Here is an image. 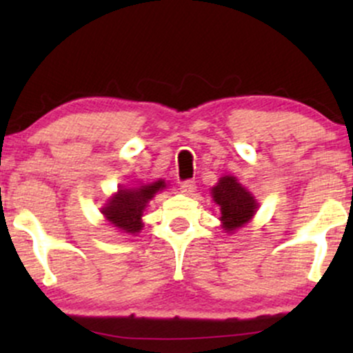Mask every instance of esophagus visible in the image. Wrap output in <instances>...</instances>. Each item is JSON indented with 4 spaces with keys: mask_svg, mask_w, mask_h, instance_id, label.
<instances>
[{
    "mask_svg": "<svg viewBox=\"0 0 353 353\" xmlns=\"http://www.w3.org/2000/svg\"><path fill=\"white\" fill-rule=\"evenodd\" d=\"M181 190L184 194H192L196 190V181H184L181 182Z\"/></svg>",
    "mask_w": 353,
    "mask_h": 353,
    "instance_id": "1",
    "label": "esophagus"
}]
</instances>
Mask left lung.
<instances>
[{
  "instance_id": "obj_1",
  "label": "left lung",
  "mask_w": 353,
  "mask_h": 353,
  "mask_svg": "<svg viewBox=\"0 0 353 353\" xmlns=\"http://www.w3.org/2000/svg\"><path fill=\"white\" fill-rule=\"evenodd\" d=\"M212 197L221 208V221L228 232L242 228L257 209L252 194L247 192L232 176L221 177L216 188H212Z\"/></svg>"
}]
</instances>
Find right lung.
Masks as SVG:
<instances>
[{
  "label": "right lung",
  "instance_id": "add662e5",
  "mask_svg": "<svg viewBox=\"0 0 353 353\" xmlns=\"http://www.w3.org/2000/svg\"><path fill=\"white\" fill-rule=\"evenodd\" d=\"M164 188V181H156L136 189H119V192L103 209V214L114 228L121 229L123 232H139L143 228L141 217H143L144 208L152 199L154 194Z\"/></svg>",
  "mask_w": 353,
  "mask_h": 353
}]
</instances>
